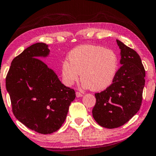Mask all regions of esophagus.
I'll return each instance as SVG.
<instances>
[{
  "label": "esophagus",
  "instance_id": "34e87169",
  "mask_svg": "<svg viewBox=\"0 0 156 156\" xmlns=\"http://www.w3.org/2000/svg\"><path fill=\"white\" fill-rule=\"evenodd\" d=\"M82 94L81 93V92H80V91H76V97H82Z\"/></svg>",
  "mask_w": 156,
  "mask_h": 156
}]
</instances>
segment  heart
Returning <instances> with one entry per match:
<instances>
[{"instance_id":"heart-1","label":"heart","mask_w":156,"mask_h":156,"mask_svg":"<svg viewBox=\"0 0 156 156\" xmlns=\"http://www.w3.org/2000/svg\"><path fill=\"white\" fill-rule=\"evenodd\" d=\"M68 60L62 65L65 83L72 85L81 73L83 87L94 91L104 90L110 86L119 67L117 55L111 49L84 44L76 47L68 55Z\"/></svg>"}]
</instances>
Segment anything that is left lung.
Returning a JSON list of instances; mask_svg holds the SVG:
<instances>
[{
	"mask_svg": "<svg viewBox=\"0 0 156 156\" xmlns=\"http://www.w3.org/2000/svg\"><path fill=\"white\" fill-rule=\"evenodd\" d=\"M116 42L121 49V67L112 84L95 94L92 109L94 120L106 129L121 126L139 111L145 85L146 71L140 56L122 42Z\"/></svg>",
	"mask_w": 156,
	"mask_h": 156,
	"instance_id": "8db88e82",
	"label": "left lung"
}]
</instances>
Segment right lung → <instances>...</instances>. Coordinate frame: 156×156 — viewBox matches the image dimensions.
<instances>
[{
  "label": "right lung",
  "instance_id": "1",
  "mask_svg": "<svg viewBox=\"0 0 156 156\" xmlns=\"http://www.w3.org/2000/svg\"><path fill=\"white\" fill-rule=\"evenodd\" d=\"M50 50L38 42L12 59L5 86L16 118L39 133L57 131L65 122L75 91L62 84L54 70L40 57Z\"/></svg>",
  "mask_w": 156,
  "mask_h": 156
}]
</instances>
